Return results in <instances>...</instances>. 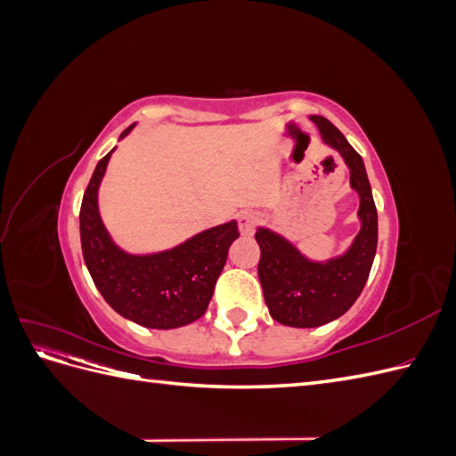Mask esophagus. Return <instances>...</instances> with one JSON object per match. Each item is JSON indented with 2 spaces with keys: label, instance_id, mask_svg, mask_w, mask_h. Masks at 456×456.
Wrapping results in <instances>:
<instances>
[{
  "label": "esophagus",
  "instance_id": "1",
  "mask_svg": "<svg viewBox=\"0 0 456 456\" xmlns=\"http://www.w3.org/2000/svg\"><path fill=\"white\" fill-rule=\"evenodd\" d=\"M256 223H258V216L253 211H243L238 216V226H240V232L243 233V236H253Z\"/></svg>",
  "mask_w": 456,
  "mask_h": 456
}]
</instances>
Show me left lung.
<instances>
[{
	"label": "left lung",
	"mask_w": 456,
	"mask_h": 456,
	"mask_svg": "<svg viewBox=\"0 0 456 456\" xmlns=\"http://www.w3.org/2000/svg\"><path fill=\"white\" fill-rule=\"evenodd\" d=\"M325 144L335 148L350 169V186L360 196L362 228L352 245L329 260H310L270 228H256L258 280L275 322L289 327H320L346 314L362 295L377 253L379 216L362 156L333 123L312 116Z\"/></svg>",
	"instance_id": "8db88e82"
}]
</instances>
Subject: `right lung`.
I'll return each instance as SVG.
<instances>
[{"instance_id": "add662e5", "label": "right lung", "mask_w": 456, "mask_h": 456, "mask_svg": "<svg viewBox=\"0 0 456 456\" xmlns=\"http://www.w3.org/2000/svg\"><path fill=\"white\" fill-rule=\"evenodd\" d=\"M133 127L123 131L119 141ZM112 151L96 163L79 211L81 251L96 289L119 315L148 329H176L200 320L230 245L240 238L238 223L203 230L161 253H126L110 238L99 213V186Z\"/></svg>"}]
</instances>
